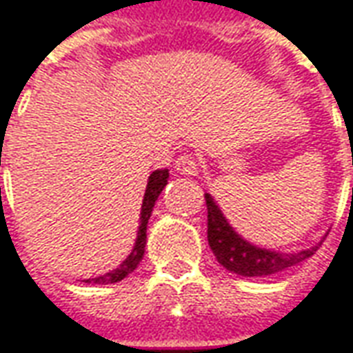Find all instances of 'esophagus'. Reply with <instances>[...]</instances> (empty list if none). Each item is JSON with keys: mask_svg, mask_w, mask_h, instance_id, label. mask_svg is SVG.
<instances>
[{"mask_svg": "<svg viewBox=\"0 0 353 353\" xmlns=\"http://www.w3.org/2000/svg\"><path fill=\"white\" fill-rule=\"evenodd\" d=\"M174 169H176V172L186 174V176H196V174H198V161H196L194 155L184 153V155H181V157L174 161Z\"/></svg>", "mask_w": 353, "mask_h": 353, "instance_id": "esophagus-1", "label": "esophagus"}]
</instances>
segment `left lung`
<instances>
[{
	"label": "left lung",
	"instance_id": "1",
	"mask_svg": "<svg viewBox=\"0 0 353 353\" xmlns=\"http://www.w3.org/2000/svg\"><path fill=\"white\" fill-rule=\"evenodd\" d=\"M205 203H208L209 248L215 254L219 263L227 271L240 274V276H271V274L281 273L292 265L305 261L317 252V248L323 242L321 240L313 246L300 250V252H290V254L255 246L242 234H238L234 227L228 223V219L223 215L219 203L213 200L211 194H205Z\"/></svg>",
	"mask_w": 353,
	"mask_h": 353
}]
</instances>
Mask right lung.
<instances>
[{
	"label": "right lung",
	"instance_id": "add662e5",
	"mask_svg": "<svg viewBox=\"0 0 353 353\" xmlns=\"http://www.w3.org/2000/svg\"><path fill=\"white\" fill-rule=\"evenodd\" d=\"M167 181H169V171L163 169V171H153L148 179V186H145L144 200H142V209H140V225H138V232H136V242L132 252L126 255V259L123 263L119 265L117 269L109 271L105 274H99L96 279H86L84 283H96V284H113L123 281L125 276L134 271L136 267L140 265L142 257H144L145 252V230H148V221L152 217L153 205L159 198V194L163 192V188L167 186Z\"/></svg>",
	"mask_w": 353,
	"mask_h": 353
}]
</instances>
